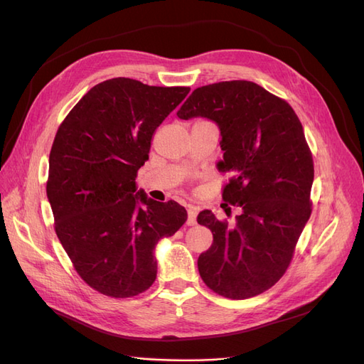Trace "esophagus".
<instances>
[{"mask_svg": "<svg viewBox=\"0 0 364 364\" xmlns=\"http://www.w3.org/2000/svg\"><path fill=\"white\" fill-rule=\"evenodd\" d=\"M196 217H197L196 208H194V206H190V208H188V218H186V225H188V226H194V225H196Z\"/></svg>", "mask_w": 364, "mask_h": 364, "instance_id": "esophagus-1", "label": "esophagus"}]
</instances>
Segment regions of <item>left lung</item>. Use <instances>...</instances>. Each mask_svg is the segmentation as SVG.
I'll use <instances>...</instances> for the list:
<instances>
[{"label":"left lung","mask_w":364,"mask_h":364,"mask_svg":"<svg viewBox=\"0 0 364 364\" xmlns=\"http://www.w3.org/2000/svg\"><path fill=\"white\" fill-rule=\"evenodd\" d=\"M178 117H202L218 126V170L232 174L223 200L241 208L234 228L208 209L197 215L214 238L197 259L200 277L229 299L261 294L290 266L311 215L314 165L301 121L287 102L247 80L197 87Z\"/></svg>","instance_id":"1"}]
</instances>
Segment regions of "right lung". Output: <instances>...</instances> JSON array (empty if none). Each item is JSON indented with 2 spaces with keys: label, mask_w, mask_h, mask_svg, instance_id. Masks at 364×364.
Instances as JSON below:
<instances>
[{
  "label": "right lung",
  "mask_w": 364,
  "mask_h": 364,
  "mask_svg": "<svg viewBox=\"0 0 364 364\" xmlns=\"http://www.w3.org/2000/svg\"><path fill=\"white\" fill-rule=\"evenodd\" d=\"M188 92L117 77L91 87L58 129L47 182L54 229L98 293L146 291L156 279L158 241L185 223L183 206L136 193L135 179L155 130Z\"/></svg>",
  "instance_id": "obj_1"
}]
</instances>
